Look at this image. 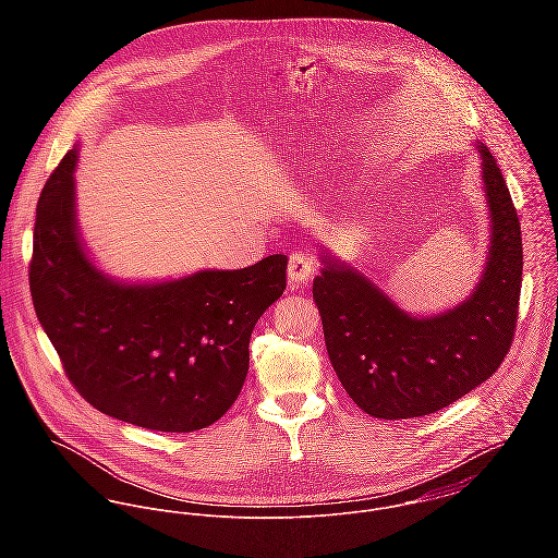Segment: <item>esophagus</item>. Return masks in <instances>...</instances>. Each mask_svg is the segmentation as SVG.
Listing matches in <instances>:
<instances>
[{
    "instance_id": "esophagus-1",
    "label": "esophagus",
    "mask_w": 558,
    "mask_h": 558,
    "mask_svg": "<svg viewBox=\"0 0 558 558\" xmlns=\"http://www.w3.org/2000/svg\"><path fill=\"white\" fill-rule=\"evenodd\" d=\"M316 268V259L312 253L307 251H296L290 255V264H288V279L292 286H303L312 279Z\"/></svg>"
}]
</instances>
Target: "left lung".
I'll return each instance as SVG.
<instances>
[{
	"instance_id": "1",
	"label": "left lung",
	"mask_w": 558,
	"mask_h": 558,
	"mask_svg": "<svg viewBox=\"0 0 558 558\" xmlns=\"http://www.w3.org/2000/svg\"><path fill=\"white\" fill-rule=\"evenodd\" d=\"M489 213L481 279L466 301L414 316L354 266L324 253L314 279L330 365L376 418L432 414L485 383L513 341L522 288V232L496 159L477 142Z\"/></svg>"
}]
</instances>
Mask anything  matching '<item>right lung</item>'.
<instances>
[{
	"mask_svg": "<svg viewBox=\"0 0 558 558\" xmlns=\"http://www.w3.org/2000/svg\"><path fill=\"white\" fill-rule=\"evenodd\" d=\"M73 148L36 208L29 290L69 380L96 410L157 432H195L239 399L248 339L283 294L288 257L131 283L105 275L81 240Z\"/></svg>",
	"mask_w": 558,
	"mask_h": 558,
	"instance_id": "obj_1",
	"label": "right lung"
}]
</instances>
